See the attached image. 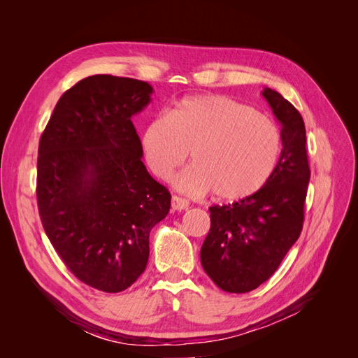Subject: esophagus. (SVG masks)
<instances>
[{"mask_svg":"<svg viewBox=\"0 0 358 358\" xmlns=\"http://www.w3.org/2000/svg\"><path fill=\"white\" fill-rule=\"evenodd\" d=\"M188 206H189L188 200L178 197V196L171 197V209L173 210H185V209H188Z\"/></svg>","mask_w":358,"mask_h":358,"instance_id":"1","label":"esophagus"}]
</instances>
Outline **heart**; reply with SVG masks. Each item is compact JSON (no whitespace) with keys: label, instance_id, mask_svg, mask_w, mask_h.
<instances>
[{"label":"heart","instance_id":"1","mask_svg":"<svg viewBox=\"0 0 358 358\" xmlns=\"http://www.w3.org/2000/svg\"><path fill=\"white\" fill-rule=\"evenodd\" d=\"M146 164L167 179L189 157L196 164L176 179L189 194L241 200L273 175L282 136L273 119L224 95H196L150 121L142 134Z\"/></svg>","mask_w":358,"mask_h":358}]
</instances>
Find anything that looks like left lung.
Masks as SVG:
<instances>
[{"instance_id": "1", "label": "left lung", "mask_w": 358, "mask_h": 358, "mask_svg": "<svg viewBox=\"0 0 358 358\" xmlns=\"http://www.w3.org/2000/svg\"><path fill=\"white\" fill-rule=\"evenodd\" d=\"M282 136V150L266 185L233 204L212 206L210 230L200 258L204 272L227 292H248L272 276L303 227L310 170L306 129L299 110L264 88Z\"/></svg>"}]
</instances>
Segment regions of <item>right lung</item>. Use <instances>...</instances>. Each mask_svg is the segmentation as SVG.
<instances>
[{
  "mask_svg": "<svg viewBox=\"0 0 358 358\" xmlns=\"http://www.w3.org/2000/svg\"><path fill=\"white\" fill-rule=\"evenodd\" d=\"M152 92L148 82L90 76L62 94L40 138L43 229L70 272L104 292L124 291L145 272L149 233L170 210L131 122Z\"/></svg>",
  "mask_w": 358,
  "mask_h": 358,
  "instance_id": "add662e5",
  "label": "right lung"
}]
</instances>
